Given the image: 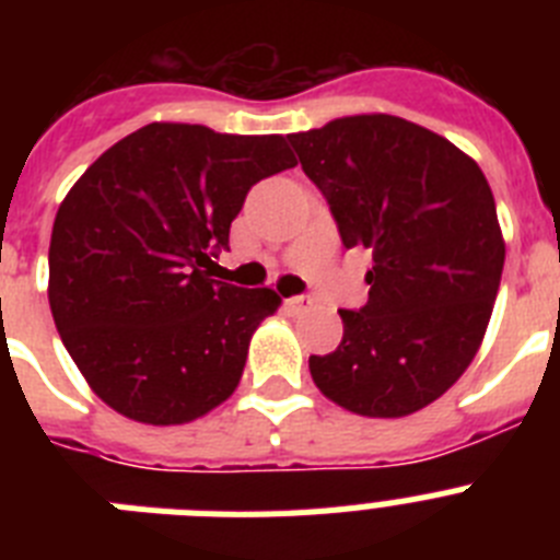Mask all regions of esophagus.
<instances>
[{"label":"esophagus","instance_id":"esophagus-1","mask_svg":"<svg viewBox=\"0 0 560 560\" xmlns=\"http://www.w3.org/2000/svg\"><path fill=\"white\" fill-rule=\"evenodd\" d=\"M311 305H314V296H308V294H296L289 300V308L296 311V314H300V311H308Z\"/></svg>","mask_w":560,"mask_h":560}]
</instances>
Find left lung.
Masks as SVG:
<instances>
[{
	"label": "left lung",
	"instance_id": "left-lung-1",
	"mask_svg": "<svg viewBox=\"0 0 560 560\" xmlns=\"http://www.w3.org/2000/svg\"><path fill=\"white\" fill-rule=\"evenodd\" d=\"M345 249H368L370 296L341 308V345L311 355L314 384L368 418L429 407L482 345L504 266L485 173L457 145L393 114L289 133Z\"/></svg>",
	"mask_w": 560,
	"mask_h": 560
}]
</instances>
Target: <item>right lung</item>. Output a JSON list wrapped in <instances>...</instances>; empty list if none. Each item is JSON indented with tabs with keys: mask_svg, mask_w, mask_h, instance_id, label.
Here are the masks:
<instances>
[{
	"mask_svg": "<svg viewBox=\"0 0 560 560\" xmlns=\"http://www.w3.org/2000/svg\"><path fill=\"white\" fill-rule=\"evenodd\" d=\"M294 165L280 133L151 122L67 192L49 237V311L114 412L173 427L235 393L280 296L212 280V269L252 185Z\"/></svg>",
	"mask_w": 560,
	"mask_h": 560,
	"instance_id": "add662e5",
	"label": "right lung"
}]
</instances>
